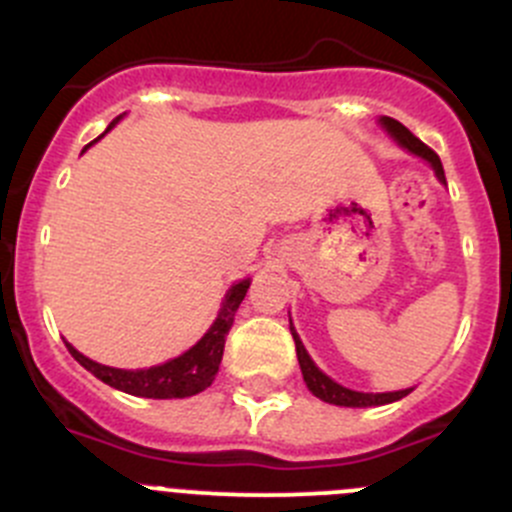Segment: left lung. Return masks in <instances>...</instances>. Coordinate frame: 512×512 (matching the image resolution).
I'll use <instances>...</instances> for the list:
<instances>
[{
    "label": "left lung",
    "instance_id": "1",
    "mask_svg": "<svg viewBox=\"0 0 512 512\" xmlns=\"http://www.w3.org/2000/svg\"><path fill=\"white\" fill-rule=\"evenodd\" d=\"M380 124L385 127V132H388L390 137H393L395 142H398L403 150H408L410 155H418L423 157L425 162H428L430 167L435 170V177H438L440 182L445 185V170H443V162H440V157L435 155L433 150H430L425 142H420L418 137L413 135V132L405 127V124H400L398 119L393 117H380ZM290 332L292 337H295V350H297V362H300V370H302V380H305L307 390H310L315 398L325 400V403L330 405H342V408H372V405H388V403H395V400L405 398V395L410 393V390H398V393H357V390H350V388H342L340 382H335L332 377H327L325 372L320 370V367L312 362V357L307 355L305 345H302L300 335L295 332V327H292L290 322Z\"/></svg>",
    "mask_w": 512,
    "mask_h": 512
}]
</instances>
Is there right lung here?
I'll return each mask as SVG.
<instances>
[{"instance_id": "right-lung-1", "label": "right lung", "mask_w": 512, "mask_h": 512, "mask_svg": "<svg viewBox=\"0 0 512 512\" xmlns=\"http://www.w3.org/2000/svg\"><path fill=\"white\" fill-rule=\"evenodd\" d=\"M119 119H122V114L109 124L107 132L112 130ZM87 147H84V150H87ZM247 287H250V277H247V280L235 282V285L227 290L220 312H217L210 330L202 335V340L197 342V345H192L187 352H182L180 357L162 362V365L147 367V370H119V367L99 365V362L89 360V357H84L82 352L74 350L69 342H67V350L72 352V357L84 367V370H89L97 380L107 382L109 388L114 390H122V393L127 395H137V398H155V400L190 398V395H197L202 393V390L210 388L212 380H215L217 370H220L222 352H225V337L227 332H230L232 322H235L237 307H240V302L245 300Z\"/></svg>"}]
</instances>
